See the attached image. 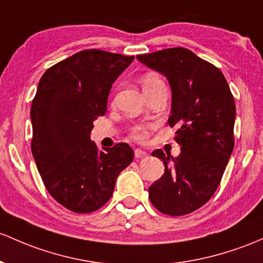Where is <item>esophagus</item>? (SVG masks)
<instances>
[{"label": "esophagus", "instance_id": "34e87169", "mask_svg": "<svg viewBox=\"0 0 263 263\" xmlns=\"http://www.w3.org/2000/svg\"><path fill=\"white\" fill-rule=\"evenodd\" d=\"M145 156H147L146 151H143V149H141V148L135 149V157L136 158H142V157H145Z\"/></svg>", "mask_w": 263, "mask_h": 263}]
</instances>
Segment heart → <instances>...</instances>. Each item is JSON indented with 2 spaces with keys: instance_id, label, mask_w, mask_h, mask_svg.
I'll return each instance as SVG.
<instances>
[{
  "instance_id": "obj_1",
  "label": "heart",
  "mask_w": 263,
  "mask_h": 263,
  "mask_svg": "<svg viewBox=\"0 0 263 263\" xmlns=\"http://www.w3.org/2000/svg\"><path fill=\"white\" fill-rule=\"evenodd\" d=\"M160 82H162V80L155 73H147L142 79L143 87H148V86L156 85V83H160ZM148 129H149V126L138 123V125H135L131 128V136L137 141H145L147 136H148Z\"/></svg>"
}]
</instances>
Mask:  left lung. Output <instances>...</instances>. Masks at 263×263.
Instances as JSON below:
<instances>
[{
    "instance_id": "8db88e82",
    "label": "left lung",
    "mask_w": 263,
    "mask_h": 263,
    "mask_svg": "<svg viewBox=\"0 0 263 263\" xmlns=\"http://www.w3.org/2000/svg\"><path fill=\"white\" fill-rule=\"evenodd\" d=\"M137 60L162 73L172 91L170 126L177 127V157L156 149L164 174L148 197L164 215L183 216L203 206L221 182L235 146L236 105L223 73L183 47L166 48Z\"/></svg>"
}]
</instances>
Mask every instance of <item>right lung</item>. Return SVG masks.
Returning <instances> with one entry per match:
<instances>
[{
  "label": "right lung",
  "instance_id": "right-lung-1",
  "mask_svg": "<svg viewBox=\"0 0 263 263\" xmlns=\"http://www.w3.org/2000/svg\"><path fill=\"white\" fill-rule=\"evenodd\" d=\"M134 56L85 50L43 73L31 106L32 155L43 184L63 207L93 212L111 198L121 171L134 160L127 143L105 152L89 134L103 116L112 83Z\"/></svg>",
  "mask_w": 263,
  "mask_h": 263
}]
</instances>
